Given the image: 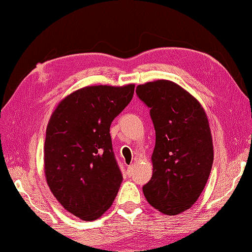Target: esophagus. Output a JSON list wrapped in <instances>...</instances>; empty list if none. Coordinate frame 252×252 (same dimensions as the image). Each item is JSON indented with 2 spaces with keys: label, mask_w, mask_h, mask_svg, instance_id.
Listing matches in <instances>:
<instances>
[{
  "label": "esophagus",
  "mask_w": 252,
  "mask_h": 252,
  "mask_svg": "<svg viewBox=\"0 0 252 252\" xmlns=\"http://www.w3.org/2000/svg\"><path fill=\"white\" fill-rule=\"evenodd\" d=\"M126 173H127V175H129V176L132 175V173H133V164H131V165H129V166H127Z\"/></svg>",
  "instance_id": "obj_1"
}]
</instances>
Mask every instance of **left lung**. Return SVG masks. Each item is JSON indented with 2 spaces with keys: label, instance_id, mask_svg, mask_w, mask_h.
<instances>
[{
  "label": "left lung",
  "instance_id": "left-lung-1",
  "mask_svg": "<svg viewBox=\"0 0 252 252\" xmlns=\"http://www.w3.org/2000/svg\"><path fill=\"white\" fill-rule=\"evenodd\" d=\"M150 108L156 133L153 176L142 190L147 201L165 215H178L198 200L214 160L213 138L201 104L170 80L137 86Z\"/></svg>",
  "mask_w": 252,
  "mask_h": 252
}]
</instances>
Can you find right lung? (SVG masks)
Wrapping results in <instances>:
<instances>
[{
  "instance_id": "obj_1",
  "label": "right lung",
  "mask_w": 252,
  "mask_h": 252,
  "mask_svg": "<svg viewBox=\"0 0 252 252\" xmlns=\"http://www.w3.org/2000/svg\"><path fill=\"white\" fill-rule=\"evenodd\" d=\"M134 85L87 86L64 97L51 115L44 171L52 193L84 220L99 219L122 182L110 126L132 99Z\"/></svg>"
}]
</instances>
